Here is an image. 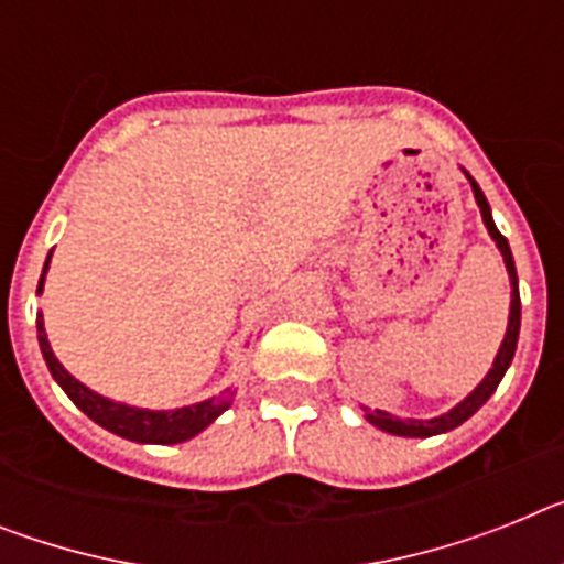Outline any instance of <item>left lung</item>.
Here are the masks:
<instances>
[{
	"mask_svg": "<svg viewBox=\"0 0 564 564\" xmlns=\"http://www.w3.org/2000/svg\"><path fill=\"white\" fill-rule=\"evenodd\" d=\"M471 181V177H468ZM471 192H475V200L477 206H480V214H482V223H486L488 234H491V239L497 242V248H500L502 259H506V268H508V279H511V313H508V330H506V338H502L500 344V352H497L495 358V367L488 370V376L482 378L480 383H477V390L471 392V395L466 398V401H460L455 406V410H449L446 415L441 417H432V421H412V417H406V421H401V417L390 415V412H381V410H364L367 412V421L372 423V426H378V430L390 432V435H401V437H432V435H441V432H449L455 430V426H460L463 421H468V417L475 415L477 410H480L482 403L491 398V392L497 390V383L502 381V376H506L508 364H511V358H514V350H517V338H520V288H517V268H514V257H511V248H508V239L502 237L500 231H497L495 220H491V208H488L486 197H482L480 186H477L475 181H471Z\"/></svg>",
	"mask_w": 564,
	"mask_h": 564,
	"instance_id": "1",
	"label": "left lung"
}]
</instances>
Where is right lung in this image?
<instances>
[{"instance_id": "right-lung-1", "label": "right lung", "mask_w": 564, "mask_h": 564, "mask_svg": "<svg viewBox=\"0 0 564 564\" xmlns=\"http://www.w3.org/2000/svg\"><path fill=\"white\" fill-rule=\"evenodd\" d=\"M53 253V251H50ZM50 257L44 262L42 279H39V291L44 285V273H47ZM36 330H39V347H42V356L47 361L50 376L56 378L58 387L67 392V398L76 403L78 410L87 417L104 426V430L115 432V435L127 437V441L134 443H183L188 437H194L197 432H203L214 417H220L223 412L231 406L234 392H223L217 398H208L203 403H192V406H183V410L172 412H152V410H138V406H127V403H115L109 398H101L98 392L87 390L82 381L69 376L64 370L58 358L53 356L47 341V333H44L42 316L36 318Z\"/></svg>"}]
</instances>
